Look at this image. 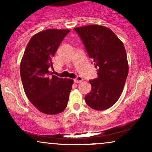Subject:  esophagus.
Instances as JSON below:
<instances>
[{
    "label": "esophagus",
    "mask_w": 152,
    "mask_h": 152,
    "mask_svg": "<svg viewBox=\"0 0 152 152\" xmlns=\"http://www.w3.org/2000/svg\"><path fill=\"white\" fill-rule=\"evenodd\" d=\"M82 81H83V78H82L81 76H77V77H76V78H75V79H74V82L76 83H81Z\"/></svg>",
    "instance_id": "esophagus-1"
}]
</instances>
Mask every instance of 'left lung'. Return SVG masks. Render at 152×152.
Here are the masks:
<instances>
[{
  "instance_id": "1",
  "label": "left lung",
  "mask_w": 152,
  "mask_h": 152,
  "mask_svg": "<svg viewBox=\"0 0 152 152\" xmlns=\"http://www.w3.org/2000/svg\"><path fill=\"white\" fill-rule=\"evenodd\" d=\"M97 69L98 77L90 80L91 90L85 96L87 105L106 110L118 101L129 73L126 52L121 40L109 28L89 25L75 28Z\"/></svg>"
}]
</instances>
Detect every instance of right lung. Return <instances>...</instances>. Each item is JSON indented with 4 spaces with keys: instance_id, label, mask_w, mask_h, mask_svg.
Segmentation results:
<instances>
[{
    "instance_id": "right-lung-1",
    "label": "right lung",
    "mask_w": 152,
    "mask_h": 152,
    "mask_svg": "<svg viewBox=\"0 0 152 152\" xmlns=\"http://www.w3.org/2000/svg\"><path fill=\"white\" fill-rule=\"evenodd\" d=\"M68 29H46L35 34L27 44L20 62L24 91L38 111L57 114L67 106L73 79L52 75V58L69 33Z\"/></svg>"
}]
</instances>
